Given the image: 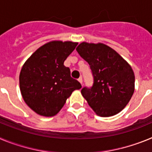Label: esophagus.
Segmentation results:
<instances>
[{"instance_id": "obj_1", "label": "esophagus", "mask_w": 152, "mask_h": 152, "mask_svg": "<svg viewBox=\"0 0 152 152\" xmlns=\"http://www.w3.org/2000/svg\"><path fill=\"white\" fill-rule=\"evenodd\" d=\"M78 81L80 83V84H81V85H83V84H82V83H83L82 77H79V78H78Z\"/></svg>"}]
</instances>
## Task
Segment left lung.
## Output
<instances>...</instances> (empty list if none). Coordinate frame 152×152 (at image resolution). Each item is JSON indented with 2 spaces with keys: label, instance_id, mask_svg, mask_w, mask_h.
<instances>
[{
  "label": "left lung",
  "instance_id": "obj_1",
  "mask_svg": "<svg viewBox=\"0 0 152 152\" xmlns=\"http://www.w3.org/2000/svg\"><path fill=\"white\" fill-rule=\"evenodd\" d=\"M76 50L89 64L94 78L91 88L81 89L83 96L98 116L119 113L133 94L135 75L131 66L104 44L82 42Z\"/></svg>",
  "mask_w": 152,
  "mask_h": 152
}]
</instances>
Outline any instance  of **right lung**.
I'll return each mask as SVG.
<instances>
[{
    "mask_svg": "<svg viewBox=\"0 0 152 152\" xmlns=\"http://www.w3.org/2000/svg\"><path fill=\"white\" fill-rule=\"evenodd\" d=\"M77 45L72 42H50L39 48L23 64L20 75L21 94L36 113L55 116L72 93L81 88L79 81L71 77L69 68L64 65Z\"/></svg>",
    "mask_w": 152,
    "mask_h": 152,
    "instance_id": "right-lung-1",
    "label": "right lung"
}]
</instances>
